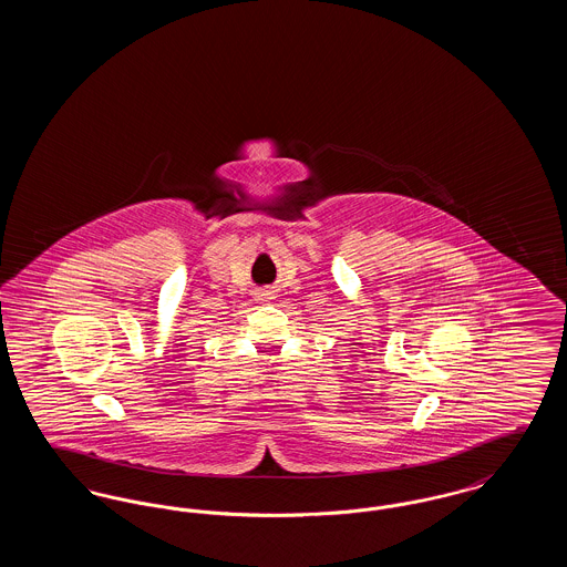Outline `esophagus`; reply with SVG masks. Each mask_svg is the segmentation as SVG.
<instances>
[{"label":"esophagus","mask_w":567,"mask_h":567,"mask_svg":"<svg viewBox=\"0 0 567 567\" xmlns=\"http://www.w3.org/2000/svg\"><path fill=\"white\" fill-rule=\"evenodd\" d=\"M266 296H268V293H261V297H266Z\"/></svg>","instance_id":"esophagus-1"}]
</instances>
